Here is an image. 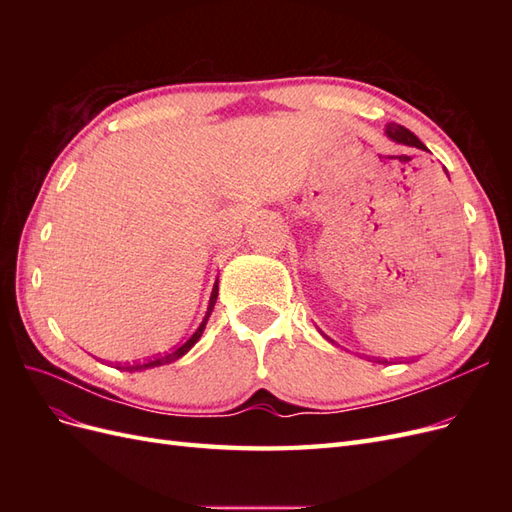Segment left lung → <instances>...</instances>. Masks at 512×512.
I'll use <instances>...</instances> for the list:
<instances>
[{"label": "left lung", "mask_w": 512, "mask_h": 512, "mask_svg": "<svg viewBox=\"0 0 512 512\" xmlns=\"http://www.w3.org/2000/svg\"><path fill=\"white\" fill-rule=\"evenodd\" d=\"M384 134L389 136L391 141L397 143V145H408V147H416V149H427L410 130H406L404 126H399V123H389V126L384 128Z\"/></svg>", "instance_id": "obj_1"}]
</instances>
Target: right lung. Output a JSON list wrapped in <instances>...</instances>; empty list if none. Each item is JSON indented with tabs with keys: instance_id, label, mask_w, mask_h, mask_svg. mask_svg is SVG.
<instances>
[{
	"instance_id": "obj_1",
	"label": "right lung",
	"mask_w": 512,
	"mask_h": 512,
	"mask_svg": "<svg viewBox=\"0 0 512 512\" xmlns=\"http://www.w3.org/2000/svg\"><path fill=\"white\" fill-rule=\"evenodd\" d=\"M215 299H218V282L213 284V290H211V299H209V307H207V314H205L203 322H200V327L196 329V333H194V335L188 339V342L181 344V346H179V348H175L173 352H166V354H162V356H153L151 361H145V363H134V365H126V367H121V365H119L117 369H123V371H143V369L160 367V365H166V363H173V361L181 359V356H183L185 352H190V350H192V346L198 342L200 335H203V331H205V327H207V320H209V316H211V312H213Z\"/></svg>"
}]
</instances>
